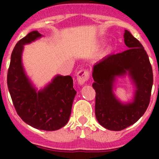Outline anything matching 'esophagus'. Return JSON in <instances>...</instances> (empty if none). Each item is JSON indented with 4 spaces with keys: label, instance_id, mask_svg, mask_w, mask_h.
<instances>
[{
    "label": "esophagus",
    "instance_id": "obj_1",
    "mask_svg": "<svg viewBox=\"0 0 159 159\" xmlns=\"http://www.w3.org/2000/svg\"><path fill=\"white\" fill-rule=\"evenodd\" d=\"M90 77L89 71L86 69H83L79 71L77 73V82L80 85H83L88 80V79Z\"/></svg>",
    "mask_w": 159,
    "mask_h": 159
}]
</instances>
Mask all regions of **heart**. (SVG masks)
<instances>
[{"instance_id": "1", "label": "heart", "mask_w": 159, "mask_h": 159, "mask_svg": "<svg viewBox=\"0 0 159 159\" xmlns=\"http://www.w3.org/2000/svg\"><path fill=\"white\" fill-rule=\"evenodd\" d=\"M111 50H112L111 48V47H108L107 48L106 51H105L104 54H105V55H107V54H108V53H110L111 52Z\"/></svg>"}]
</instances>
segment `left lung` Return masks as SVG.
Listing matches in <instances>:
<instances>
[{"label": "left lung", "mask_w": 159, "mask_h": 159, "mask_svg": "<svg viewBox=\"0 0 159 159\" xmlns=\"http://www.w3.org/2000/svg\"><path fill=\"white\" fill-rule=\"evenodd\" d=\"M124 42L128 49L107 56L93 66L92 87L95 91V116L102 127L122 130L130 127L145 113L150 103L153 71L148 55L139 40L125 30ZM127 75L136 86L132 102L123 104L113 89L118 77Z\"/></svg>", "instance_id": "obj_1"}]
</instances>
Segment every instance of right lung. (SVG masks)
Listing matches in <instances>:
<instances>
[{
    "label": "right lung",
    "instance_id": "obj_1",
    "mask_svg": "<svg viewBox=\"0 0 159 159\" xmlns=\"http://www.w3.org/2000/svg\"><path fill=\"white\" fill-rule=\"evenodd\" d=\"M41 36L37 31H32L16 43L11 55L7 84L14 107L22 120L36 129L52 131L67 124L76 92L70 75H56L40 91L27 76L22 64L24 45Z\"/></svg>",
    "mask_w": 159,
    "mask_h": 159
}]
</instances>
